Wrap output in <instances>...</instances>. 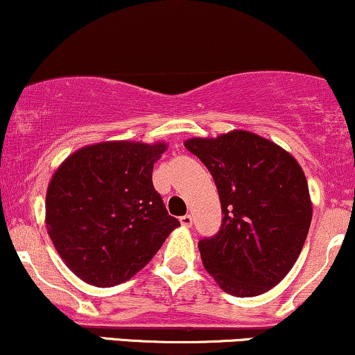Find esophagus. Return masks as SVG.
Wrapping results in <instances>:
<instances>
[{
  "instance_id": "obj_1",
  "label": "esophagus",
  "mask_w": 355,
  "mask_h": 355,
  "mask_svg": "<svg viewBox=\"0 0 355 355\" xmlns=\"http://www.w3.org/2000/svg\"><path fill=\"white\" fill-rule=\"evenodd\" d=\"M180 223L183 226H187V228H190V226L193 225V218H191V215H185V216H182V218H180Z\"/></svg>"
}]
</instances>
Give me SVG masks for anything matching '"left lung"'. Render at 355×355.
Listing matches in <instances>:
<instances>
[{
    "label": "left lung",
    "mask_w": 355,
    "mask_h": 355,
    "mask_svg": "<svg viewBox=\"0 0 355 355\" xmlns=\"http://www.w3.org/2000/svg\"><path fill=\"white\" fill-rule=\"evenodd\" d=\"M185 147L210 170L223 211L218 234L198 243L205 270L232 296L270 291L300 258L313 218L301 165L248 130L191 137Z\"/></svg>",
    "instance_id": "obj_1"
}]
</instances>
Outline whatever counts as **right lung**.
<instances>
[{
    "mask_svg": "<svg viewBox=\"0 0 355 355\" xmlns=\"http://www.w3.org/2000/svg\"><path fill=\"white\" fill-rule=\"evenodd\" d=\"M165 150V142L109 140L71 153L53 173L46 228L84 283L110 288L130 279L180 226L152 183Z\"/></svg>",
    "mask_w": 355,
    "mask_h": 355,
    "instance_id": "add662e5",
    "label": "right lung"
}]
</instances>
